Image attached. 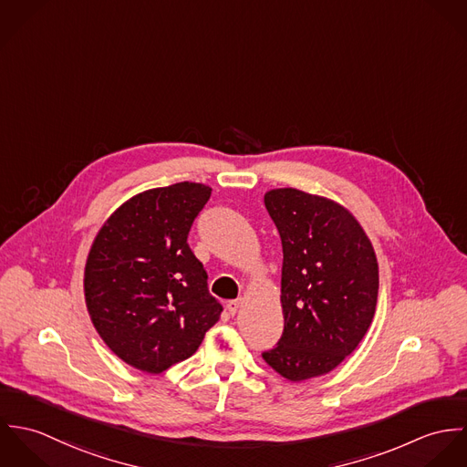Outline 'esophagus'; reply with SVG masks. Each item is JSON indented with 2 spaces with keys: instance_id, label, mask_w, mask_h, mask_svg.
<instances>
[{
  "instance_id": "obj_1",
  "label": "esophagus",
  "mask_w": 467,
  "mask_h": 467,
  "mask_svg": "<svg viewBox=\"0 0 467 467\" xmlns=\"http://www.w3.org/2000/svg\"><path fill=\"white\" fill-rule=\"evenodd\" d=\"M239 307H241V300H230V302L226 304V309H228V313H230L232 317L239 311Z\"/></svg>"
}]
</instances>
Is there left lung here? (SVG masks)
Returning a JSON list of instances; mask_svg holds the SVG:
<instances>
[{"label":"left lung","mask_w":467,"mask_h":467,"mask_svg":"<svg viewBox=\"0 0 467 467\" xmlns=\"http://www.w3.org/2000/svg\"><path fill=\"white\" fill-rule=\"evenodd\" d=\"M265 204L282 241L284 333L263 358L289 381L324 376L372 324L379 289L372 243L329 198L287 187L267 191Z\"/></svg>","instance_id":"obj_1"}]
</instances>
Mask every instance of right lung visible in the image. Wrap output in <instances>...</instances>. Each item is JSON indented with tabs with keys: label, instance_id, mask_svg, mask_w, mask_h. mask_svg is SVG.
Instances as JSON below:
<instances>
[{
	"label": "right lung",
	"instance_id": "1",
	"mask_svg": "<svg viewBox=\"0 0 467 467\" xmlns=\"http://www.w3.org/2000/svg\"><path fill=\"white\" fill-rule=\"evenodd\" d=\"M212 189L182 182L122 202L99 230L84 267L89 318L122 361L149 374L191 358L223 306L187 237Z\"/></svg>",
	"mask_w": 467,
	"mask_h": 467
}]
</instances>
